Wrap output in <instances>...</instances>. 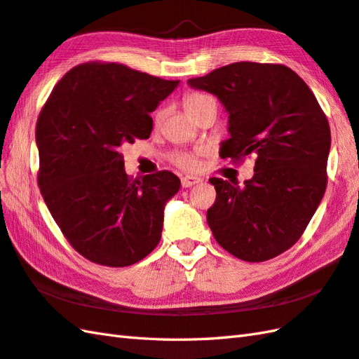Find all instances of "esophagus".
<instances>
[{
    "instance_id": "obj_1",
    "label": "esophagus",
    "mask_w": 359,
    "mask_h": 359,
    "mask_svg": "<svg viewBox=\"0 0 359 359\" xmlns=\"http://www.w3.org/2000/svg\"><path fill=\"white\" fill-rule=\"evenodd\" d=\"M199 182H203L199 177H194V175H187V177H182L181 178V186L182 187H191V186H196Z\"/></svg>"
}]
</instances>
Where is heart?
Returning a JSON list of instances; mask_svg holds the SVG:
<instances>
[{"label":"heart","instance_id":"obj_1","mask_svg":"<svg viewBox=\"0 0 359 359\" xmlns=\"http://www.w3.org/2000/svg\"><path fill=\"white\" fill-rule=\"evenodd\" d=\"M213 102L212 97H208L205 94L201 93H190L184 97V108L186 111L190 114L191 117H195L196 114L203 109L207 103ZM164 117V111H158L155 116V123H160ZM173 161L177 163V165H180L181 169L184 170H196L199 168V160L198 155L194 152H178L173 155Z\"/></svg>","mask_w":359,"mask_h":359}]
</instances>
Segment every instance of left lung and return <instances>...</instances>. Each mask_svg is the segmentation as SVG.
<instances>
[{
  "label": "left lung",
  "instance_id": "8db88e82",
  "mask_svg": "<svg viewBox=\"0 0 359 359\" xmlns=\"http://www.w3.org/2000/svg\"><path fill=\"white\" fill-rule=\"evenodd\" d=\"M229 114L222 158L256 155L255 175L241 187L212 178L207 222L216 242L241 260L264 262L291 248L326 190L330 128L316 95L291 68L234 62L189 79Z\"/></svg>",
  "mask_w": 359,
  "mask_h": 359
}]
</instances>
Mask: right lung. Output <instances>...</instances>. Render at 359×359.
Segmentation results:
<instances>
[{"mask_svg": "<svg viewBox=\"0 0 359 359\" xmlns=\"http://www.w3.org/2000/svg\"><path fill=\"white\" fill-rule=\"evenodd\" d=\"M180 81L121 64L77 65L36 123L38 182L73 248L99 265L129 266L158 245L164 207L181 181L161 170L130 181L120 146L149 138L154 112Z\"/></svg>", "mask_w": 359, "mask_h": 359, "instance_id": "right-lung-1", "label": "right lung"}]
</instances>
